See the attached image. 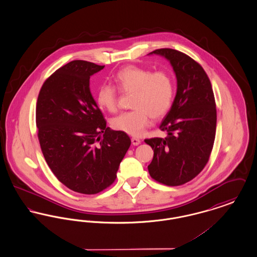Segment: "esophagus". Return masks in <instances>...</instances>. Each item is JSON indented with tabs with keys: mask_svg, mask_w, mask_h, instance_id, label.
Instances as JSON below:
<instances>
[{
	"mask_svg": "<svg viewBox=\"0 0 257 257\" xmlns=\"http://www.w3.org/2000/svg\"><path fill=\"white\" fill-rule=\"evenodd\" d=\"M131 142H132V145L136 146V147L141 144V140H139V139H137V138H132V139H131Z\"/></svg>",
	"mask_w": 257,
	"mask_h": 257,
	"instance_id": "34e87169",
	"label": "esophagus"
}]
</instances>
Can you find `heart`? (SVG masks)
I'll list each match as a JSON object with an SVG mask.
<instances>
[{
    "label": "heart",
    "instance_id": "obj_1",
    "mask_svg": "<svg viewBox=\"0 0 257 257\" xmlns=\"http://www.w3.org/2000/svg\"><path fill=\"white\" fill-rule=\"evenodd\" d=\"M114 84L121 92H133L132 110L115 116L111 125L131 136H141L150 123V116L157 119L171 108L174 85L171 75L165 71L154 72L148 68L130 65L118 71ZM95 100L102 110L113 112L117 108V94L113 86H99Z\"/></svg>",
    "mask_w": 257,
    "mask_h": 257
}]
</instances>
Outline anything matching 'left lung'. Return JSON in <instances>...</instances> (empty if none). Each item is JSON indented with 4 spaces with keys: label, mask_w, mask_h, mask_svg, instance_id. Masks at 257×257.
Instances as JSON below:
<instances>
[{
    "label": "left lung",
    "mask_w": 257,
    "mask_h": 257,
    "mask_svg": "<svg viewBox=\"0 0 257 257\" xmlns=\"http://www.w3.org/2000/svg\"><path fill=\"white\" fill-rule=\"evenodd\" d=\"M148 55L170 61L177 81L171 110L159 127L168 137L145 140L154 151L148 171L160 183L179 186L195 178L210 157L217 124L214 93L207 74L189 56L169 48Z\"/></svg>",
    "instance_id": "8db88e82"
}]
</instances>
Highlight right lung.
I'll use <instances>...</instances> for the list:
<instances>
[{
	"instance_id": "obj_1",
	"label": "right lung",
	"mask_w": 257,
	"mask_h": 257,
	"mask_svg": "<svg viewBox=\"0 0 257 257\" xmlns=\"http://www.w3.org/2000/svg\"><path fill=\"white\" fill-rule=\"evenodd\" d=\"M104 67L70 61L50 76L37 98V136L45 161L61 183L85 195L113 183L131 145L126 133L106 127L90 92V77Z\"/></svg>"
}]
</instances>
